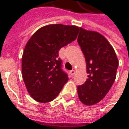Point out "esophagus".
Listing matches in <instances>:
<instances>
[{
	"label": "esophagus",
	"instance_id": "obj_1",
	"mask_svg": "<svg viewBox=\"0 0 129 129\" xmlns=\"http://www.w3.org/2000/svg\"><path fill=\"white\" fill-rule=\"evenodd\" d=\"M70 75L71 76H74L75 75V71L74 70H70Z\"/></svg>",
	"mask_w": 129,
	"mask_h": 129
}]
</instances>
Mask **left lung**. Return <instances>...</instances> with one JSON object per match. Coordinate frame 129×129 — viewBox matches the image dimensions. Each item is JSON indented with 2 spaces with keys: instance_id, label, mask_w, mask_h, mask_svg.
<instances>
[{
  "instance_id": "left-lung-1",
  "label": "left lung",
  "mask_w": 129,
  "mask_h": 129,
  "mask_svg": "<svg viewBox=\"0 0 129 129\" xmlns=\"http://www.w3.org/2000/svg\"><path fill=\"white\" fill-rule=\"evenodd\" d=\"M77 42L85 56L88 74L86 82L77 86L79 98L85 105H94L111 89L119 61L110 43L98 32L80 27Z\"/></svg>"
}]
</instances>
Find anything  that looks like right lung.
I'll list each match as a JSON object with an SVG mask.
<instances>
[{
    "mask_svg": "<svg viewBox=\"0 0 129 129\" xmlns=\"http://www.w3.org/2000/svg\"><path fill=\"white\" fill-rule=\"evenodd\" d=\"M79 32L75 25L52 24L41 27L27 41L22 56V76L27 91L37 102L54 100L68 81L59 51L75 41Z\"/></svg>",
    "mask_w": 129,
    "mask_h": 129,
    "instance_id": "1",
    "label": "right lung"
}]
</instances>
